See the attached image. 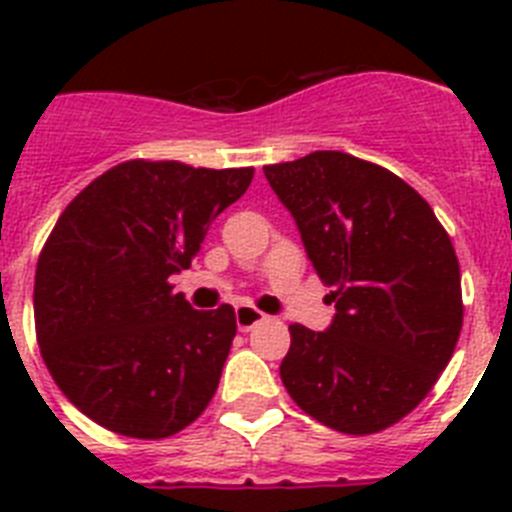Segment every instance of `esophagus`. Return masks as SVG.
Masks as SVG:
<instances>
[{"mask_svg": "<svg viewBox=\"0 0 512 512\" xmlns=\"http://www.w3.org/2000/svg\"><path fill=\"white\" fill-rule=\"evenodd\" d=\"M261 320H266V315L261 310H256L253 305H241L235 310V323H238V330H251L253 325H259Z\"/></svg>", "mask_w": 512, "mask_h": 512, "instance_id": "34e87169", "label": "esophagus"}]
</instances>
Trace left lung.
<instances>
[{
  "mask_svg": "<svg viewBox=\"0 0 512 512\" xmlns=\"http://www.w3.org/2000/svg\"><path fill=\"white\" fill-rule=\"evenodd\" d=\"M264 174L336 302L323 333L289 325V397L348 436L400 423L433 390L464 323L449 233L410 184L351 153L312 151Z\"/></svg>",
  "mask_w": 512,
  "mask_h": 512,
  "instance_id": "1",
  "label": "left lung"
}]
</instances>
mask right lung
I'll list each match as a JSON object with an SVG mask.
<instances>
[{
  "label": "right lung",
  "instance_id": "1",
  "mask_svg": "<svg viewBox=\"0 0 512 512\" xmlns=\"http://www.w3.org/2000/svg\"><path fill=\"white\" fill-rule=\"evenodd\" d=\"M253 166L122 161L66 205L35 269V338L58 390L112 433L158 441L215 395L235 310H192L169 277L248 189Z\"/></svg>",
  "mask_w": 512,
  "mask_h": 512
}]
</instances>
